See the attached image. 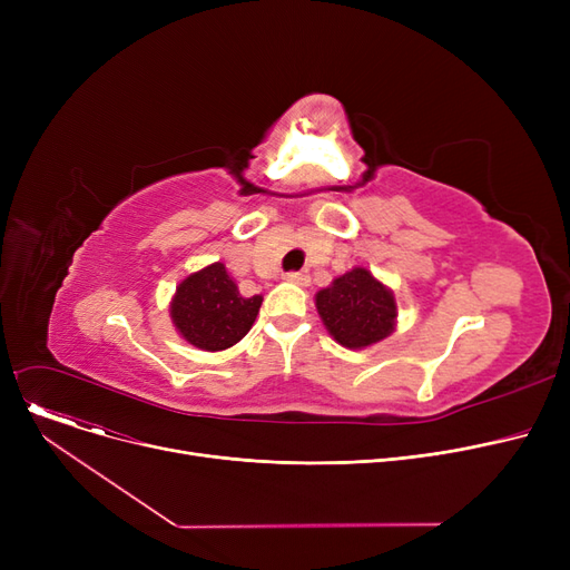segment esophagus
I'll return each instance as SVG.
<instances>
[{
  "instance_id": "34e87169",
  "label": "esophagus",
  "mask_w": 570,
  "mask_h": 570,
  "mask_svg": "<svg viewBox=\"0 0 570 570\" xmlns=\"http://www.w3.org/2000/svg\"><path fill=\"white\" fill-rule=\"evenodd\" d=\"M284 279L291 282V284H297V286H307L309 284V275L305 273V269H297V273H286Z\"/></svg>"
}]
</instances>
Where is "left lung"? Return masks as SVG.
Returning a JSON list of instances; mask_svg holds the SVG:
<instances>
[{"mask_svg":"<svg viewBox=\"0 0 570 570\" xmlns=\"http://www.w3.org/2000/svg\"><path fill=\"white\" fill-rule=\"evenodd\" d=\"M316 309L331 333L346 348H365L381 342L395 327V297L370 269L353 267L331 288L316 293Z\"/></svg>","mask_w":570,"mask_h":570,"instance_id":"1","label":"left lung"}]
</instances>
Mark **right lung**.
<instances>
[{
  "label": "right lung",
  "instance_id": "right-lung-1",
  "mask_svg": "<svg viewBox=\"0 0 570 570\" xmlns=\"http://www.w3.org/2000/svg\"><path fill=\"white\" fill-rule=\"evenodd\" d=\"M261 303V295L239 293L224 263H215L177 286L170 316L189 344L203 351H224L249 333Z\"/></svg>",
  "mask_w": 570,
  "mask_h": 570
}]
</instances>
